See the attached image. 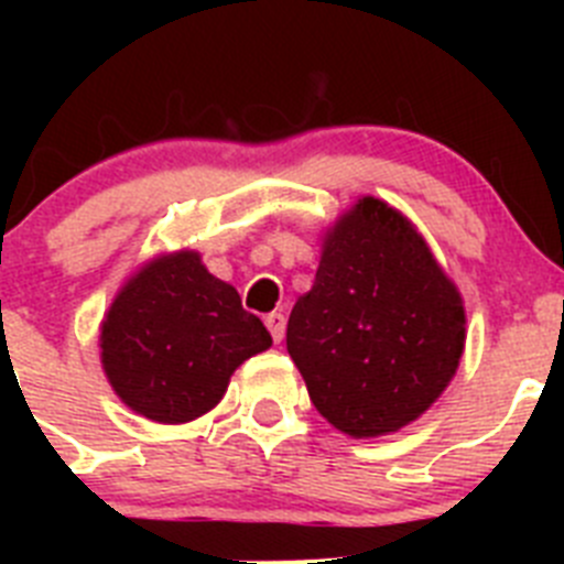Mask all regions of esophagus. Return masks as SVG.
Masks as SVG:
<instances>
[{
    "mask_svg": "<svg viewBox=\"0 0 564 564\" xmlns=\"http://www.w3.org/2000/svg\"><path fill=\"white\" fill-rule=\"evenodd\" d=\"M265 327L268 330H271V336H273V341H282V338H285V316H282V313H268L265 316Z\"/></svg>",
    "mask_w": 564,
    "mask_h": 564,
    "instance_id": "obj_1",
    "label": "esophagus"
}]
</instances>
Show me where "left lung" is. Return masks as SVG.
Returning a JSON list of instances; mask_svg holds the SVG:
<instances>
[{"mask_svg": "<svg viewBox=\"0 0 564 564\" xmlns=\"http://www.w3.org/2000/svg\"><path fill=\"white\" fill-rule=\"evenodd\" d=\"M466 311L412 220L358 197L322 237L316 282L288 318V352L318 415L350 437L417 421L455 378Z\"/></svg>", "mask_w": 564, "mask_h": 564, "instance_id": "1", "label": "left lung"}]
</instances>
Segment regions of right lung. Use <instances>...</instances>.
<instances>
[{
    "mask_svg": "<svg viewBox=\"0 0 564 564\" xmlns=\"http://www.w3.org/2000/svg\"><path fill=\"white\" fill-rule=\"evenodd\" d=\"M101 367L115 395L154 423H188L223 401L239 364L271 347L237 288L197 251L147 259L101 322Z\"/></svg>",
    "mask_w": 564,
    "mask_h": 564,
    "instance_id": "1",
    "label": "right lung"
}]
</instances>
